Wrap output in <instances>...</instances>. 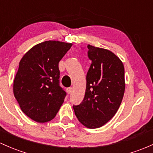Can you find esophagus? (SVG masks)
I'll return each instance as SVG.
<instances>
[{
    "instance_id": "1",
    "label": "esophagus",
    "mask_w": 153,
    "mask_h": 153,
    "mask_svg": "<svg viewBox=\"0 0 153 153\" xmlns=\"http://www.w3.org/2000/svg\"><path fill=\"white\" fill-rule=\"evenodd\" d=\"M72 91H73V88H72V87H69V88H67V92H68V94L71 93Z\"/></svg>"
}]
</instances>
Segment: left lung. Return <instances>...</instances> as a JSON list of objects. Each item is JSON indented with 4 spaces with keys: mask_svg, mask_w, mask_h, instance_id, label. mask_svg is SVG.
<instances>
[{
    "mask_svg": "<svg viewBox=\"0 0 153 153\" xmlns=\"http://www.w3.org/2000/svg\"><path fill=\"white\" fill-rule=\"evenodd\" d=\"M91 64L86 75L85 97L73 105L78 120L88 128H100L115 115L125 91L124 67L109 50L87 46Z\"/></svg>",
    "mask_w": 153,
    "mask_h": 153,
    "instance_id": "left-lung-1",
    "label": "left lung"
}]
</instances>
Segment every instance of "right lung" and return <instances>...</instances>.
Here are the masks:
<instances>
[{"label":"right lung","instance_id":"obj_1","mask_svg":"<svg viewBox=\"0 0 153 153\" xmlns=\"http://www.w3.org/2000/svg\"><path fill=\"white\" fill-rule=\"evenodd\" d=\"M71 43L48 41L29 50L22 58L14 80V94L27 116L38 123L56 116L67 93L60 86L59 62Z\"/></svg>","mask_w":153,"mask_h":153}]
</instances>
